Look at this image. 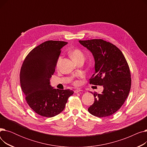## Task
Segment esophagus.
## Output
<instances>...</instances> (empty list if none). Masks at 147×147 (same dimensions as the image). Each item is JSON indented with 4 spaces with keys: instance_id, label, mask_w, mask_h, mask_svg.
I'll return each instance as SVG.
<instances>
[{
    "instance_id": "obj_1",
    "label": "esophagus",
    "mask_w": 147,
    "mask_h": 147,
    "mask_svg": "<svg viewBox=\"0 0 147 147\" xmlns=\"http://www.w3.org/2000/svg\"><path fill=\"white\" fill-rule=\"evenodd\" d=\"M81 91H82V90L79 89H76V90H74V93H76V94H78V93H79V92H81Z\"/></svg>"
}]
</instances>
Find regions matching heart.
<instances>
[{"label": "heart", "mask_w": 147, "mask_h": 147, "mask_svg": "<svg viewBox=\"0 0 147 147\" xmlns=\"http://www.w3.org/2000/svg\"><path fill=\"white\" fill-rule=\"evenodd\" d=\"M69 55H70L71 58L74 61H76L77 60H78L80 58H84V55L82 51L78 48L73 49V50L71 51L70 53H69ZM61 57H59L57 62V66L58 67L61 63Z\"/></svg>", "instance_id": "obj_1"}]
</instances>
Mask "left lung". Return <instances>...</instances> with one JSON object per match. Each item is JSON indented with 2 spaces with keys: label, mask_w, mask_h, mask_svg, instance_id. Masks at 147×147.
I'll list each match as a JSON object with an SVG mask.
<instances>
[{
  "label": "left lung",
  "mask_w": 147,
  "mask_h": 147,
  "mask_svg": "<svg viewBox=\"0 0 147 147\" xmlns=\"http://www.w3.org/2000/svg\"><path fill=\"white\" fill-rule=\"evenodd\" d=\"M79 42L94 58L95 73L90 83L104 88L101 94H94V102L88 110L98 117L109 116L120 109L129 94L131 76L127 61L121 51L110 42L102 39Z\"/></svg>",
  "instance_id": "left-lung-1"
}]
</instances>
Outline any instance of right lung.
Segmentation results:
<instances>
[{
    "mask_svg": "<svg viewBox=\"0 0 147 147\" xmlns=\"http://www.w3.org/2000/svg\"><path fill=\"white\" fill-rule=\"evenodd\" d=\"M68 43L49 40L37 46L25 58L20 84L27 104L38 115L52 117L63 111L72 90L54 89L50 78L55 71L61 49Z\"/></svg>",
    "mask_w": 147,
    "mask_h": 147,
    "instance_id": "right-lung-1",
    "label": "right lung"
}]
</instances>
